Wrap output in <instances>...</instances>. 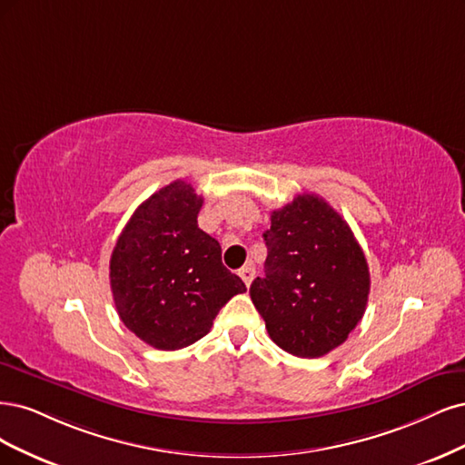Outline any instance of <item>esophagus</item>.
Returning <instances> with one entry per match:
<instances>
[{"instance_id": "1", "label": "esophagus", "mask_w": 465, "mask_h": 465, "mask_svg": "<svg viewBox=\"0 0 465 465\" xmlns=\"http://www.w3.org/2000/svg\"><path fill=\"white\" fill-rule=\"evenodd\" d=\"M239 276H242V280L245 282V286L249 288L252 278H254V266L252 264H245L243 268H239Z\"/></svg>"}]
</instances>
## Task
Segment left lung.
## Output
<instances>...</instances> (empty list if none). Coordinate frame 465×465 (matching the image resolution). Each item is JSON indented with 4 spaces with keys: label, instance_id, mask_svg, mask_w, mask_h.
<instances>
[{
    "label": "left lung",
    "instance_id": "left-lung-1",
    "mask_svg": "<svg viewBox=\"0 0 465 465\" xmlns=\"http://www.w3.org/2000/svg\"><path fill=\"white\" fill-rule=\"evenodd\" d=\"M264 278L249 288L276 346L297 357H321L348 340L363 319L371 276L348 222L319 194L274 211L262 233Z\"/></svg>",
    "mask_w": 465,
    "mask_h": 465
}]
</instances>
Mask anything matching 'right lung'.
Returning a JSON list of instances; mask_svg holds the SVG:
<instances>
[{
    "mask_svg": "<svg viewBox=\"0 0 465 465\" xmlns=\"http://www.w3.org/2000/svg\"><path fill=\"white\" fill-rule=\"evenodd\" d=\"M187 182L162 187L133 213L110 259L119 319L156 350H182L211 332L218 311L247 288L222 264V247L197 216Z\"/></svg>",
    "mask_w": 465,
    "mask_h": 465,
    "instance_id": "obj_1",
    "label": "right lung"
}]
</instances>
